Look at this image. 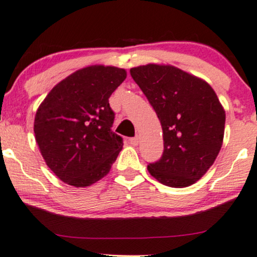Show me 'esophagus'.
I'll return each mask as SVG.
<instances>
[{
  "mask_svg": "<svg viewBox=\"0 0 257 257\" xmlns=\"http://www.w3.org/2000/svg\"><path fill=\"white\" fill-rule=\"evenodd\" d=\"M130 144L131 145H134V147H136V145H138V137H132V138H130Z\"/></svg>",
  "mask_w": 257,
  "mask_h": 257,
  "instance_id": "1",
  "label": "esophagus"
}]
</instances>
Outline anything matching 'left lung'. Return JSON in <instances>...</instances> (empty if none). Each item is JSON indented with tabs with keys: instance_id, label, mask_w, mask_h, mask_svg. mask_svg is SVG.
<instances>
[{
	"instance_id": "left-lung-1",
	"label": "left lung",
	"mask_w": 257,
	"mask_h": 257,
	"mask_svg": "<svg viewBox=\"0 0 257 257\" xmlns=\"http://www.w3.org/2000/svg\"><path fill=\"white\" fill-rule=\"evenodd\" d=\"M163 130L162 157L148 166L163 185L183 188L205 175L219 154L225 110L207 82L173 65L132 68Z\"/></svg>"
}]
</instances>
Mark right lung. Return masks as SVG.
<instances>
[{
	"mask_svg": "<svg viewBox=\"0 0 257 257\" xmlns=\"http://www.w3.org/2000/svg\"><path fill=\"white\" fill-rule=\"evenodd\" d=\"M125 69L90 65L52 88L34 119V135L47 167L63 182L88 187L109 173L122 149L114 134L109 96Z\"/></svg>",
	"mask_w": 257,
	"mask_h": 257,
	"instance_id": "obj_1",
	"label": "right lung"
}]
</instances>
